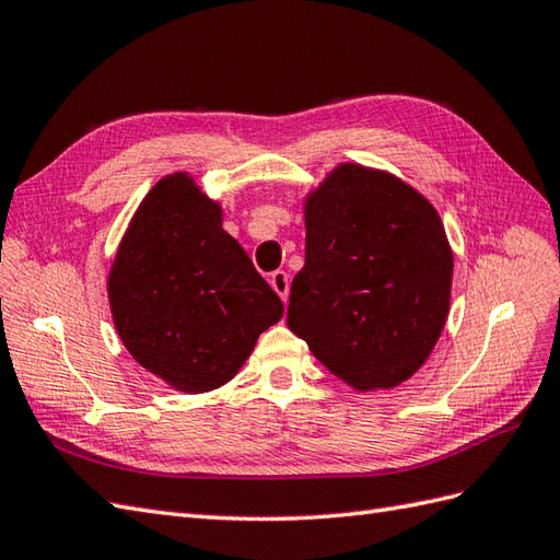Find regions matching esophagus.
Listing matches in <instances>:
<instances>
[{"instance_id":"34e87169","label":"esophagus","mask_w":560,"mask_h":560,"mask_svg":"<svg viewBox=\"0 0 560 560\" xmlns=\"http://www.w3.org/2000/svg\"><path fill=\"white\" fill-rule=\"evenodd\" d=\"M269 283H271V289H275V291L279 293V298L285 303V300H289V291H291V279H289V275H285L283 269L271 271Z\"/></svg>"}]
</instances>
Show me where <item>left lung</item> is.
<instances>
[{
	"label": "left lung",
	"mask_w": 560,
	"mask_h": 560,
	"mask_svg": "<svg viewBox=\"0 0 560 560\" xmlns=\"http://www.w3.org/2000/svg\"><path fill=\"white\" fill-rule=\"evenodd\" d=\"M454 255L438 210L385 170L340 163L305 198L289 328L360 393L425 364L450 314Z\"/></svg>",
	"instance_id": "obj_1"
}]
</instances>
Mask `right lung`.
<instances>
[{"label":"right lung","mask_w":560,"mask_h":560,"mask_svg":"<svg viewBox=\"0 0 560 560\" xmlns=\"http://www.w3.org/2000/svg\"><path fill=\"white\" fill-rule=\"evenodd\" d=\"M116 331L135 360L186 395L232 381L281 298L222 229V206L172 172L132 214L106 279Z\"/></svg>","instance_id":"add662e5"}]
</instances>
